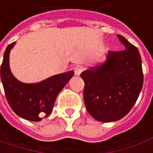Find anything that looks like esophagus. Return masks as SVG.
I'll return each instance as SVG.
<instances>
[{
  "mask_svg": "<svg viewBox=\"0 0 153 153\" xmlns=\"http://www.w3.org/2000/svg\"><path fill=\"white\" fill-rule=\"evenodd\" d=\"M83 70H84V68H83L82 66H76V67L74 68L75 75H76V76H80V74L82 72Z\"/></svg>",
  "mask_w": 153,
  "mask_h": 153,
  "instance_id": "1",
  "label": "esophagus"
}]
</instances>
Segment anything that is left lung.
<instances>
[{"label": "left lung", "instance_id": "8db88e82", "mask_svg": "<svg viewBox=\"0 0 153 153\" xmlns=\"http://www.w3.org/2000/svg\"><path fill=\"white\" fill-rule=\"evenodd\" d=\"M124 50L109 51L107 61L83 71V97L89 114L110 123L124 117L138 98L143 85L142 58L137 48L121 35Z\"/></svg>", "mask_w": 153, "mask_h": 153}]
</instances>
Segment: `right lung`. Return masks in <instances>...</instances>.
I'll use <instances>...</instances> for the list:
<instances>
[{
    "mask_svg": "<svg viewBox=\"0 0 153 153\" xmlns=\"http://www.w3.org/2000/svg\"><path fill=\"white\" fill-rule=\"evenodd\" d=\"M15 44L6 47L1 66V79L6 100L19 117L39 122L51 112L57 95L73 76L74 71L55 75L38 83L21 82L12 75L9 66V55Z\"/></svg>",
    "mask_w": 153,
    "mask_h": 153,
    "instance_id": "1",
    "label": "right lung"
}]
</instances>
